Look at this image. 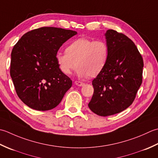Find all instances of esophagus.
Returning a JSON list of instances; mask_svg holds the SVG:
<instances>
[{
  "mask_svg": "<svg viewBox=\"0 0 158 158\" xmlns=\"http://www.w3.org/2000/svg\"><path fill=\"white\" fill-rule=\"evenodd\" d=\"M75 84L77 86H83L85 85V83L80 81H75Z\"/></svg>",
  "mask_w": 158,
  "mask_h": 158,
  "instance_id": "obj_1",
  "label": "esophagus"
}]
</instances>
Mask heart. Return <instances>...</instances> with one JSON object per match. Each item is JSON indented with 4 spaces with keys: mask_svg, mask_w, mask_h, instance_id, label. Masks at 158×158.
<instances>
[{
    "mask_svg": "<svg viewBox=\"0 0 158 158\" xmlns=\"http://www.w3.org/2000/svg\"><path fill=\"white\" fill-rule=\"evenodd\" d=\"M109 46L104 40L79 38L66 48L65 52H58L56 61L60 70L68 75L76 68L80 77H95L102 72L109 57Z\"/></svg>",
    "mask_w": 158,
    "mask_h": 158,
    "instance_id": "obj_1",
    "label": "heart"
}]
</instances>
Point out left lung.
Returning a JSON list of instances; mask_svg holds the SVG:
<instances>
[{
	"mask_svg": "<svg viewBox=\"0 0 158 158\" xmlns=\"http://www.w3.org/2000/svg\"><path fill=\"white\" fill-rule=\"evenodd\" d=\"M110 53L104 68L93 79L94 88L89 107L96 114L106 117L118 113L136 98L143 82V59L137 47L122 33H106Z\"/></svg>",
	"mask_w": 158,
	"mask_h": 158,
	"instance_id": "obj_1",
	"label": "left lung"
}]
</instances>
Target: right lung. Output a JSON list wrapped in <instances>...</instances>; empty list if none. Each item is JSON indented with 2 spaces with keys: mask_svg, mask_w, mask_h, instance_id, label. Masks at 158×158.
<instances>
[{
  "mask_svg": "<svg viewBox=\"0 0 158 158\" xmlns=\"http://www.w3.org/2000/svg\"><path fill=\"white\" fill-rule=\"evenodd\" d=\"M76 34L72 30L44 27L27 32L13 48L10 75L18 96L28 107L51 110L72 86V80L57 65L56 54Z\"/></svg>",
  "mask_w": 158,
  "mask_h": 158,
  "instance_id": "add662e5",
  "label": "right lung"
}]
</instances>
